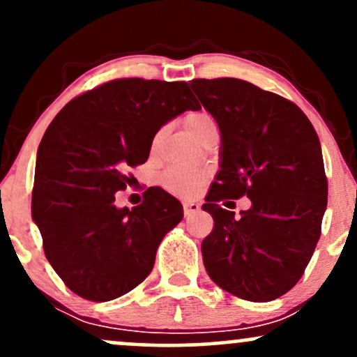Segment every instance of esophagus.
Segmentation results:
<instances>
[{"label": "esophagus", "instance_id": "1", "mask_svg": "<svg viewBox=\"0 0 357 357\" xmlns=\"http://www.w3.org/2000/svg\"><path fill=\"white\" fill-rule=\"evenodd\" d=\"M183 210H184V215L190 216V215H192V213L199 211V204L196 202H186L183 204Z\"/></svg>", "mask_w": 357, "mask_h": 357}]
</instances>
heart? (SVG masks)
I'll return each mask as SVG.
<instances>
[{"instance_id": "obj_1", "label": "heart", "mask_w": 357, "mask_h": 357, "mask_svg": "<svg viewBox=\"0 0 357 357\" xmlns=\"http://www.w3.org/2000/svg\"><path fill=\"white\" fill-rule=\"evenodd\" d=\"M210 122H213V119L204 112H192L184 117V127L192 137ZM204 181H206V173L202 169H191V167H173L166 171L161 178L162 186L179 196H191L203 186Z\"/></svg>"}]
</instances>
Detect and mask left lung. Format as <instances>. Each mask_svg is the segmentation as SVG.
I'll return each mask as SVG.
<instances>
[{"mask_svg":"<svg viewBox=\"0 0 357 357\" xmlns=\"http://www.w3.org/2000/svg\"><path fill=\"white\" fill-rule=\"evenodd\" d=\"M190 87L220 127V171L203 210L215 227L202 243L208 275L250 302L284 296L302 277L321 236L327 179L317 132L284 97L238 79ZM243 194L235 217L218 203Z\"/></svg>","mask_w":357,"mask_h":357,"instance_id":"obj_1","label":"left lung"}]
</instances>
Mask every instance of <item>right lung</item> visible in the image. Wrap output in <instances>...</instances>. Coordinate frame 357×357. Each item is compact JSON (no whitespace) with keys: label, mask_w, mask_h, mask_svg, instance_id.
<instances>
[{"label":"right lung","mask_w":357,"mask_h":357,"mask_svg":"<svg viewBox=\"0 0 357 357\" xmlns=\"http://www.w3.org/2000/svg\"><path fill=\"white\" fill-rule=\"evenodd\" d=\"M186 82L112 80L68 102L38 146L31 218L48 261L77 296L105 302L149 275L155 252L183 220V204L149 188L139 206L117 208L127 167L147 161L158 130L198 110Z\"/></svg>","instance_id":"add662e5"}]
</instances>
